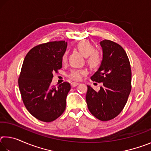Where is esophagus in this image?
Wrapping results in <instances>:
<instances>
[{
  "label": "esophagus",
  "mask_w": 151,
  "mask_h": 151,
  "mask_svg": "<svg viewBox=\"0 0 151 151\" xmlns=\"http://www.w3.org/2000/svg\"><path fill=\"white\" fill-rule=\"evenodd\" d=\"M78 85H79V83H77V82H73V83H71V86H72L73 87H74V86H77Z\"/></svg>",
  "instance_id": "1"
}]
</instances>
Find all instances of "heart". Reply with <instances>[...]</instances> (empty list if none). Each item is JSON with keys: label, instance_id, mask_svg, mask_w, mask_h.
I'll use <instances>...</instances> for the list:
<instances>
[{"label": "heart", "instance_id": "obj_1", "mask_svg": "<svg viewBox=\"0 0 151 151\" xmlns=\"http://www.w3.org/2000/svg\"><path fill=\"white\" fill-rule=\"evenodd\" d=\"M76 48L82 55L87 57L86 63L91 68H96L100 66L102 61L101 56L99 52L94 51L95 48L90 42L87 40H82L76 45ZM65 60L66 55H64L62 57L63 62H65ZM85 73V70H74L70 73L69 76L74 80H79L81 78L82 75H84Z\"/></svg>", "mask_w": 151, "mask_h": 151}]
</instances>
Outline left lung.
<instances>
[{
  "mask_svg": "<svg viewBox=\"0 0 151 151\" xmlns=\"http://www.w3.org/2000/svg\"><path fill=\"white\" fill-rule=\"evenodd\" d=\"M103 59L92 81L103 83L99 91L87 85L86 101L89 111L103 121L114 119L122 111L131 91V69L121 46L111 40L100 42Z\"/></svg>",
  "mask_w": 151,
  "mask_h": 151,
  "instance_id": "obj_1",
  "label": "left lung"
}]
</instances>
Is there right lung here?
Masks as SVG:
<instances>
[{
	"instance_id": "obj_1",
	"label": "right lung",
	"mask_w": 151,
	"mask_h": 151,
	"mask_svg": "<svg viewBox=\"0 0 151 151\" xmlns=\"http://www.w3.org/2000/svg\"><path fill=\"white\" fill-rule=\"evenodd\" d=\"M67 42H48L36 46L25 57L19 78L22 101L32 115L40 121H55L63 113L70 85L65 82L51 86L53 72L62 68Z\"/></svg>"
}]
</instances>
